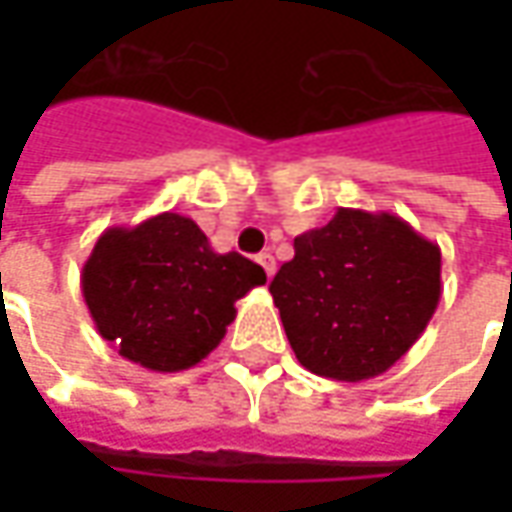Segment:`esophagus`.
Instances as JSON below:
<instances>
[{
  "instance_id": "obj_1",
  "label": "esophagus",
  "mask_w": 512,
  "mask_h": 512,
  "mask_svg": "<svg viewBox=\"0 0 512 512\" xmlns=\"http://www.w3.org/2000/svg\"><path fill=\"white\" fill-rule=\"evenodd\" d=\"M256 262L265 267L267 279H270V276L276 273V259H273V253H259V256H256Z\"/></svg>"
}]
</instances>
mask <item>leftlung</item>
Segmentation results:
<instances>
[{
    "label": "left lung",
    "instance_id": "left-lung-1",
    "mask_svg": "<svg viewBox=\"0 0 512 512\" xmlns=\"http://www.w3.org/2000/svg\"><path fill=\"white\" fill-rule=\"evenodd\" d=\"M293 250L270 293L299 364L325 379L382 376L442 299V250L393 213L339 207Z\"/></svg>",
    "mask_w": 512,
    "mask_h": 512
}]
</instances>
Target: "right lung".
Segmentation results:
<instances>
[{"label":"right lung","mask_w":512,"mask_h":512,"mask_svg":"<svg viewBox=\"0 0 512 512\" xmlns=\"http://www.w3.org/2000/svg\"><path fill=\"white\" fill-rule=\"evenodd\" d=\"M267 276L239 253H216L199 225L159 213L108 227L82 267V296L99 336L156 373L199 364L225 339L236 302Z\"/></svg>","instance_id":"1"}]
</instances>
